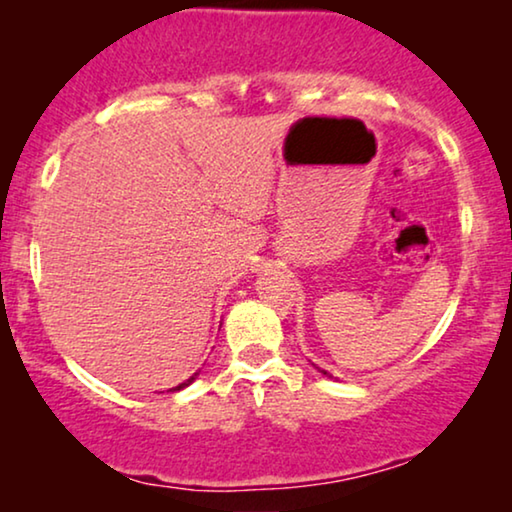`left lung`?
<instances>
[{
  "label": "left lung",
  "mask_w": 512,
  "mask_h": 512,
  "mask_svg": "<svg viewBox=\"0 0 512 512\" xmlns=\"http://www.w3.org/2000/svg\"><path fill=\"white\" fill-rule=\"evenodd\" d=\"M316 370H318V372H323V374H325V377H332V374H327L325 370H320V367H316Z\"/></svg>",
  "instance_id": "left-lung-1"
}]
</instances>
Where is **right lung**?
Here are the masks:
<instances>
[{"instance_id":"right-lung-1","label":"right lung","mask_w":512,"mask_h":512,"mask_svg":"<svg viewBox=\"0 0 512 512\" xmlns=\"http://www.w3.org/2000/svg\"><path fill=\"white\" fill-rule=\"evenodd\" d=\"M199 372H201V370H199ZM199 372H194V374H192V377H189L187 381H182V384H177V386H173V388H170V391H173V393H175V391H180V388H185V386H189V384H192V381H194L196 377H199Z\"/></svg>"}]
</instances>
